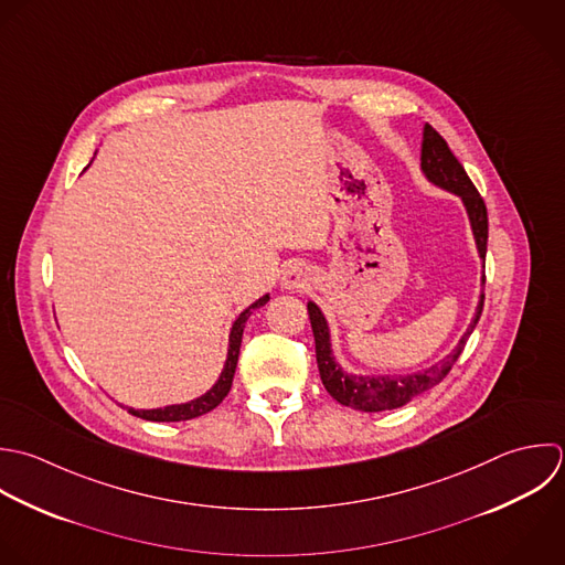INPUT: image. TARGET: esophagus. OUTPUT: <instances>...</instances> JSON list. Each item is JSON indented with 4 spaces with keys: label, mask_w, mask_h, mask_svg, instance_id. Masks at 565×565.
<instances>
[{
    "label": "esophagus",
    "mask_w": 565,
    "mask_h": 565,
    "mask_svg": "<svg viewBox=\"0 0 565 565\" xmlns=\"http://www.w3.org/2000/svg\"><path fill=\"white\" fill-rule=\"evenodd\" d=\"M312 281V273L303 264H292L281 273V286L286 290H303Z\"/></svg>",
    "instance_id": "34e87169"
}]
</instances>
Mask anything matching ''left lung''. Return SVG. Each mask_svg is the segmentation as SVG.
Masks as SVG:
<instances>
[{"mask_svg":"<svg viewBox=\"0 0 565 565\" xmlns=\"http://www.w3.org/2000/svg\"><path fill=\"white\" fill-rule=\"evenodd\" d=\"M420 169L425 178L458 195L465 204V211L469 215V224L473 231V239L478 246V255L482 259V286H484V257H487V239H489V215L487 204L480 198L478 189L473 186L471 178L467 175L460 160L449 149L447 140L427 122L423 131V147H420ZM484 308V290L480 292V301L476 306V315L467 328V332L460 337L458 345L438 363L431 367L412 372V374H376V376H363V374H350L341 367V363L334 356L332 339L328 319L321 312V308L315 301H308V317L315 334V350H317V365L321 374V383L328 390V394L356 412H390L407 405L412 398L429 392L436 387L454 367L458 356L462 354L471 332L476 330L480 315Z\"/></svg>","mask_w":565,"mask_h":565,"instance_id":"8db88e82","label":"left lung"}]
</instances>
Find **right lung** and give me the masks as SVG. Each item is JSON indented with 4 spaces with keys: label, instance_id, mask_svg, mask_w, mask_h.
Wrapping results in <instances>:
<instances>
[{
    "label": "right lung",
    "instance_id": "1",
    "mask_svg": "<svg viewBox=\"0 0 565 565\" xmlns=\"http://www.w3.org/2000/svg\"><path fill=\"white\" fill-rule=\"evenodd\" d=\"M89 167V164H87ZM85 167V169H87ZM270 299V295L266 292L264 297H259L257 301H253L248 308H244L239 312V317L233 321L231 326V334H228V350H226V361H224V367H222V374L220 379L215 381V385L189 401V403H180V405H167V407H156V409H136V407H125L131 416L136 418H142V420H151V423H180V420H191V418H198L202 414H209L211 409H215L228 394L231 385H233V376H235V367H237V356H239V345H242V334H244V326L250 317V312L255 308H262L266 301ZM122 407V405H120Z\"/></svg>",
    "mask_w": 565,
    "mask_h": 565
}]
</instances>
